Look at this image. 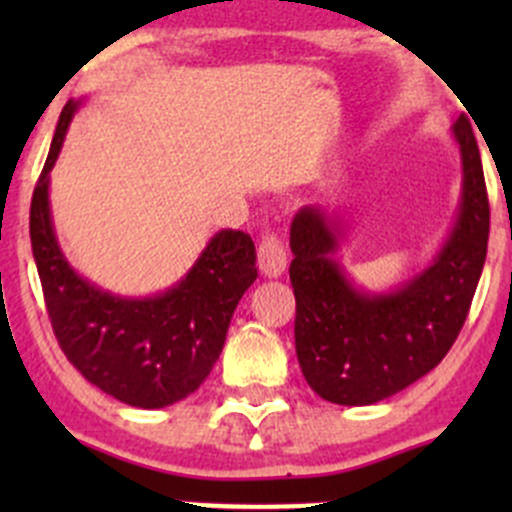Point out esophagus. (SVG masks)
I'll return each instance as SVG.
<instances>
[{"label": "esophagus", "mask_w": 512, "mask_h": 512, "mask_svg": "<svg viewBox=\"0 0 512 512\" xmlns=\"http://www.w3.org/2000/svg\"><path fill=\"white\" fill-rule=\"evenodd\" d=\"M257 262H260V270L265 277H280L287 267V247L282 237H277L275 232H267L257 247Z\"/></svg>", "instance_id": "obj_1"}]
</instances>
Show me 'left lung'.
Returning <instances> with one entry per match:
<instances>
[{
  "instance_id": "8db88e82",
  "label": "left lung",
  "mask_w": 512,
  "mask_h": 512,
  "mask_svg": "<svg viewBox=\"0 0 512 512\" xmlns=\"http://www.w3.org/2000/svg\"><path fill=\"white\" fill-rule=\"evenodd\" d=\"M453 138L463 160L458 220L433 265L394 292L354 289L332 260L337 223L319 208L294 215V347L307 384L332 404L369 406L411 386L441 364L466 322L488 250L490 205L466 116L453 126Z\"/></svg>"
}]
</instances>
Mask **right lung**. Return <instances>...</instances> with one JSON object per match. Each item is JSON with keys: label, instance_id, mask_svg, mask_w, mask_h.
<instances>
[{"label": "right lung", "instance_id": "1", "mask_svg": "<svg viewBox=\"0 0 512 512\" xmlns=\"http://www.w3.org/2000/svg\"><path fill=\"white\" fill-rule=\"evenodd\" d=\"M79 101L59 116L32 195L29 235L46 312L61 352L86 381L138 409H163L193 394L218 361L232 312L255 282V242L223 230L188 275L146 299L116 297L76 275L66 262L49 210V173Z\"/></svg>", "mask_w": 512, "mask_h": 512}]
</instances>
